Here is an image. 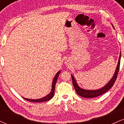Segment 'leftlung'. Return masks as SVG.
<instances>
[{
  "instance_id": "1",
  "label": "left lung",
  "mask_w": 124,
  "mask_h": 124,
  "mask_svg": "<svg viewBox=\"0 0 124 124\" xmlns=\"http://www.w3.org/2000/svg\"><path fill=\"white\" fill-rule=\"evenodd\" d=\"M112 25L114 27L113 25L112 24ZM121 55V53L120 52L118 59V62L117 66H116V72H115L114 74V76H112V78L111 79V80L109 81V82H108V83L107 84L106 86L103 87L101 88V89L98 90H85L82 89V88H80V87L78 86V83H77L76 82V80H75V78H74L73 75H71L72 78V83H73L74 88H75L77 94H78V95H79L80 96L82 97L94 98L100 96V95L103 94L105 93L106 92H107V91H108L112 87V86H113L115 82H116V78H117L118 73L119 69V65H120Z\"/></svg>"
}]
</instances>
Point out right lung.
<instances>
[{
	"mask_svg": "<svg viewBox=\"0 0 124 124\" xmlns=\"http://www.w3.org/2000/svg\"><path fill=\"white\" fill-rule=\"evenodd\" d=\"M61 73V70L59 71L56 74L55 77H54L53 81H52V89H51V92L48 94V95H46V96L44 97L43 98H41V99H26V98H24V99H25V100L28 101H31V102H35V103H41V102H44V101H49V100H51L53 97L54 96V93H55V85H56V81H57L58 78L59 76V73Z\"/></svg>",
	"mask_w": 124,
	"mask_h": 124,
	"instance_id": "add662e5",
	"label": "right lung"
}]
</instances>
